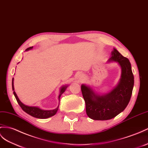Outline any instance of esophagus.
<instances>
[{
  "label": "esophagus",
  "instance_id": "1",
  "mask_svg": "<svg viewBox=\"0 0 148 148\" xmlns=\"http://www.w3.org/2000/svg\"><path fill=\"white\" fill-rule=\"evenodd\" d=\"M82 78H83V77H82Z\"/></svg>",
  "mask_w": 148,
  "mask_h": 148
}]
</instances>
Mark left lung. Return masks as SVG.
Instances as JSON below:
<instances>
[{"mask_svg": "<svg viewBox=\"0 0 148 148\" xmlns=\"http://www.w3.org/2000/svg\"><path fill=\"white\" fill-rule=\"evenodd\" d=\"M109 61L118 62L122 71L120 81L114 89L108 94L100 96L94 93L89 87L81 86L87 115L94 120L112 119L124 110L131 97L134 75L130 60L114 49Z\"/></svg>", "mask_w": 148, "mask_h": 148, "instance_id": "1", "label": "left lung"}]
</instances>
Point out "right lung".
I'll list each match as a JSON object with an SVG mask.
<instances>
[{
    "label": "right lung",
    "instance_id": "add662e5",
    "mask_svg": "<svg viewBox=\"0 0 148 148\" xmlns=\"http://www.w3.org/2000/svg\"><path fill=\"white\" fill-rule=\"evenodd\" d=\"M33 47H30L26 49V51L30 50V49H32ZM12 90H14V94L15 96V97L17 101L18 104H19L21 108H22V110H23L24 112L26 113H27L28 114L31 115L32 117H36V118H39V119H45V118H48V117H50L52 116L55 115L57 111L58 110L59 106L56 108L55 109H53V110H43V109H41L37 107H33V106H26L24 104L22 103H21V101L18 99L16 92L14 91V78L12 79ZM67 88V86H63L60 89V94L59 96V101H60V97L61 94L65 91L66 89Z\"/></svg>",
    "mask_w": 148,
    "mask_h": 148
}]
</instances>
